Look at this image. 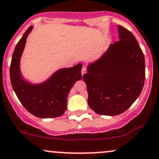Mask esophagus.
Returning <instances> with one entry per match:
<instances>
[{
    "label": "esophagus",
    "mask_w": 159,
    "mask_h": 159,
    "mask_svg": "<svg viewBox=\"0 0 159 159\" xmlns=\"http://www.w3.org/2000/svg\"><path fill=\"white\" fill-rule=\"evenodd\" d=\"M87 72V69H86V68L84 67V66H83L82 67V69H81V75H82V76L84 75L85 74V73Z\"/></svg>",
    "instance_id": "esophagus-1"
}]
</instances>
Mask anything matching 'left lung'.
Segmentation results:
<instances>
[{"instance_id":"1","label":"left lung","mask_w":159,"mask_h":159,"mask_svg":"<svg viewBox=\"0 0 159 159\" xmlns=\"http://www.w3.org/2000/svg\"><path fill=\"white\" fill-rule=\"evenodd\" d=\"M119 41L111 43L98 60L88 66L83 79L90 109L102 116L124 112L138 98L144 86L145 59L137 39L118 25Z\"/></svg>"}]
</instances>
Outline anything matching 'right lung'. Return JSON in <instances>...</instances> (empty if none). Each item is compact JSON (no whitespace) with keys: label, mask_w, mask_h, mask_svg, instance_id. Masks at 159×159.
<instances>
[{"label":"right lung","mask_w":159,"mask_h":159,"mask_svg":"<svg viewBox=\"0 0 159 159\" xmlns=\"http://www.w3.org/2000/svg\"><path fill=\"white\" fill-rule=\"evenodd\" d=\"M32 29L30 26L17 43L10 68L11 84L19 100L28 111L41 118L61 116L67 109V97L74 84L81 78V63L60 69L40 84H31L23 80L20 73V57L26 38Z\"/></svg>","instance_id":"obj_1"}]
</instances>
